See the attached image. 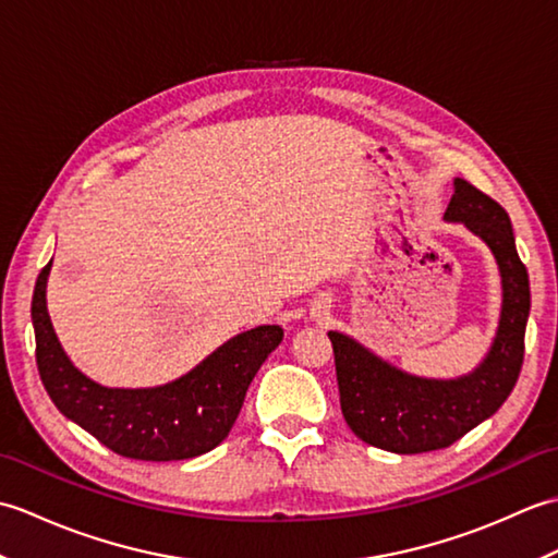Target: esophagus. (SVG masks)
<instances>
[{
  "mask_svg": "<svg viewBox=\"0 0 558 558\" xmlns=\"http://www.w3.org/2000/svg\"><path fill=\"white\" fill-rule=\"evenodd\" d=\"M328 310H330V300H328V298H318V300L312 304V314L318 316V318L326 316Z\"/></svg>",
  "mask_w": 558,
  "mask_h": 558,
  "instance_id": "esophagus-1",
  "label": "esophagus"
}]
</instances>
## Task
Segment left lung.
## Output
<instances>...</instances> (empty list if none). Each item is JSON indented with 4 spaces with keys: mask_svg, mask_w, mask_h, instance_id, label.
I'll use <instances>...</instances> for the list:
<instances>
[{
    "mask_svg": "<svg viewBox=\"0 0 558 558\" xmlns=\"http://www.w3.org/2000/svg\"><path fill=\"white\" fill-rule=\"evenodd\" d=\"M444 220L480 236L501 276L499 326L475 369L456 378L408 374L360 340L328 330L342 417L364 444L390 453L412 456L456 444L504 405L523 366L530 280L515 252L511 218L494 198L456 177Z\"/></svg>",
    "mask_w": 558,
    "mask_h": 558,
    "instance_id": "8db88e82",
    "label": "left lung"
}]
</instances>
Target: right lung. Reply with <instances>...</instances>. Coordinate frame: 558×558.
<instances>
[{
    "label": "right lung",
    "instance_id": "1",
    "mask_svg": "<svg viewBox=\"0 0 558 558\" xmlns=\"http://www.w3.org/2000/svg\"><path fill=\"white\" fill-rule=\"evenodd\" d=\"M50 268L52 260L40 270L33 290L35 360L47 396L66 420L114 453L134 460L196 458L228 438L248 384L280 345V326H256L236 333L174 381L110 388L93 381L66 357L47 314Z\"/></svg>",
    "mask_w": 558,
    "mask_h": 558
}]
</instances>
